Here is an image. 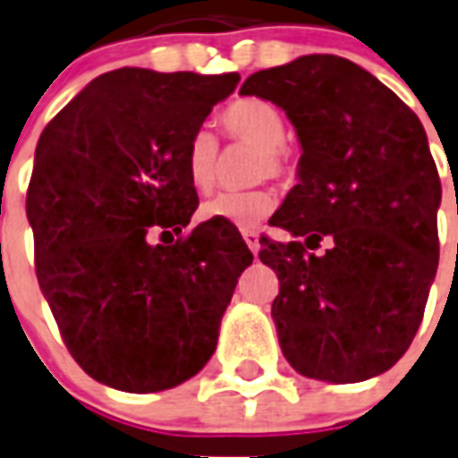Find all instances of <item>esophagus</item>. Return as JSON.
<instances>
[{
    "mask_svg": "<svg viewBox=\"0 0 458 458\" xmlns=\"http://www.w3.org/2000/svg\"><path fill=\"white\" fill-rule=\"evenodd\" d=\"M242 237H244V242H247V247L251 249V254H259V249H261V242H259V235H256L254 230H244L242 233Z\"/></svg>",
    "mask_w": 458,
    "mask_h": 458,
    "instance_id": "1",
    "label": "esophagus"
}]
</instances>
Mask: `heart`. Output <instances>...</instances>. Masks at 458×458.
<instances>
[{
    "instance_id": "heart-1",
    "label": "heart",
    "mask_w": 458,
    "mask_h": 458,
    "mask_svg": "<svg viewBox=\"0 0 458 458\" xmlns=\"http://www.w3.org/2000/svg\"><path fill=\"white\" fill-rule=\"evenodd\" d=\"M223 133L240 143L259 148L256 171L259 176H284L292 169V152L287 148V120L270 100L247 98L233 100L223 107ZM185 174L197 192H211L218 181V140L214 133L197 131L185 150ZM277 197L267 188L242 192H221L202 204L199 216L204 221H223L235 228L249 230L261 225L275 211Z\"/></svg>"
}]
</instances>
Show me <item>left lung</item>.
Instances as JSON below:
<instances>
[{
  "label": "left lung",
  "mask_w": 458,
  "mask_h": 458,
  "mask_svg": "<svg viewBox=\"0 0 458 458\" xmlns=\"http://www.w3.org/2000/svg\"><path fill=\"white\" fill-rule=\"evenodd\" d=\"M240 94L280 106L303 150L299 185L270 218L293 240L263 237L259 254L280 280L284 358L332 384L384 374L410 348L437 270L440 178L421 122L374 74L327 54L254 72ZM322 236L333 247L308 255Z\"/></svg>",
  "instance_id": "obj_1"
}]
</instances>
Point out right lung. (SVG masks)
Here are the masks:
<instances>
[{"label": "right lung", "instance_id": "obj_1", "mask_svg": "<svg viewBox=\"0 0 458 458\" xmlns=\"http://www.w3.org/2000/svg\"><path fill=\"white\" fill-rule=\"evenodd\" d=\"M237 81V72L113 70L39 136L28 188L37 280L70 355L110 388L157 393L195 377L254 261L223 221L174 244L150 242L191 223L199 202L185 150Z\"/></svg>", "mask_w": 458, "mask_h": 458}]
</instances>
